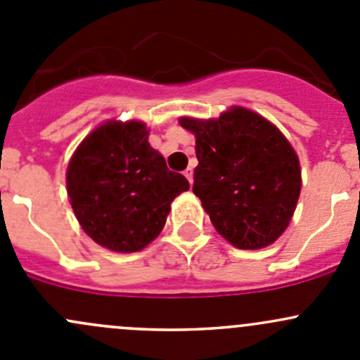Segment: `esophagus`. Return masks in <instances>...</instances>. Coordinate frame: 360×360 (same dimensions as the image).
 <instances>
[{
	"label": "esophagus",
	"mask_w": 360,
	"mask_h": 360,
	"mask_svg": "<svg viewBox=\"0 0 360 360\" xmlns=\"http://www.w3.org/2000/svg\"><path fill=\"white\" fill-rule=\"evenodd\" d=\"M184 176L188 177V181H190V184L193 183V169H191V167H188V169L184 170Z\"/></svg>",
	"instance_id": "1"
}]
</instances>
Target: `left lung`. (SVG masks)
Returning <instances> with one entry per match:
<instances>
[{"label": "left lung", "mask_w": 360, "mask_h": 360, "mask_svg": "<svg viewBox=\"0 0 360 360\" xmlns=\"http://www.w3.org/2000/svg\"><path fill=\"white\" fill-rule=\"evenodd\" d=\"M197 137L193 193L217 233L238 249L274 244L301 191L296 151L266 118L231 108L217 120L181 118Z\"/></svg>", "instance_id": "8db88e82"}]
</instances>
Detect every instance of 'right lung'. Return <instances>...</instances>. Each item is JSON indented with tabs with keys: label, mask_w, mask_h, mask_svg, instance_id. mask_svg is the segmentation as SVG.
<instances>
[{
	"label": "right lung",
	"mask_w": 360,
	"mask_h": 360,
	"mask_svg": "<svg viewBox=\"0 0 360 360\" xmlns=\"http://www.w3.org/2000/svg\"><path fill=\"white\" fill-rule=\"evenodd\" d=\"M141 122H108L83 139L68 165L71 207L103 248L136 252L165 226L170 203L190 183L167 169Z\"/></svg>",
	"instance_id": "obj_1"
}]
</instances>
